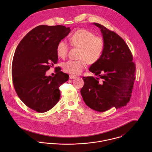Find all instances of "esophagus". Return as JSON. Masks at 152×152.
<instances>
[{
  "label": "esophagus",
  "mask_w": 152,
  "mask_h": 152,
  "mask_svg": "<svg viewBox=\"0 0 152 152\" xmlns=\"http://www.w3.org/2000/svg\"><path fill=\"white\" fill-rule=\"evenodd\" d=\"M77 77L76 76H74V75H69V79H75Z\"/></svg>",
  "instance_id": "obj_1"
}]
</instances>
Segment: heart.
<instances>
[{"label": "heart", "mask_w": 152, "mask_h": 152, "mask_svg": "<svg viewBox=\"0 0 152 152\" xmlns=\"http://www.w3.org/2000/svg\"><path fill=\"white\" fill-rule=\"evenodd\" d=\"M69 42L72 46L80 48L78 60H69L63 64L64 71L72 74H81L87 66V62L92 64L101 58L105 47V42L101 36L86 28L75 31L69 37ZM68 45L64 41L57 44L56 52L57 56L64 58L67 55Z\"/></svg>", "instance_id": "b5f03b06"}]
</instances>
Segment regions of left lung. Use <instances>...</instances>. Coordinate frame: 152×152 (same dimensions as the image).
<instances>
[{"instance_id":"left-lung-1","label":"left lung","mask_w":152,"mask_h":152,"mask_svg":"<svg viewBox=\"0 0 152 152\" xmlns=\"http://www.w3.org/2000/svg\"><path fill=\"white\" fill-rule=\"evenodd\" d=\"M94 24L101 29L105 47L99 61L89 69L96 77L83 78L84 85L81 94L87 106L94 110L121 108L129 102L135 80L133 56L118 34L99 23Z\"/></svg>"}]
</instances>
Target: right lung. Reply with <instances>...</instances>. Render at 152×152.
Wrapping results in <instances>:
<instances>
[{
	"mask_svg": "<svg viewBox=\"0 0 152 152\" xmlns=\"http://www.w3.org/2000/svg\"><path fill=\"white\" fill-rule=\"evenodd\" d=\"M70 31L64 26L40 25L29 31L16 48L12 65L13 86L22 102L37 112H45L57 104L59 87L69 78L61 68L54 77L45 72L57 63V44Z\"/></svg>",
	"mask_w": 152,
	"mask_h": 152,
	"instance_id": "add662e5",
	"label": "right lung"
}]
</instances>
